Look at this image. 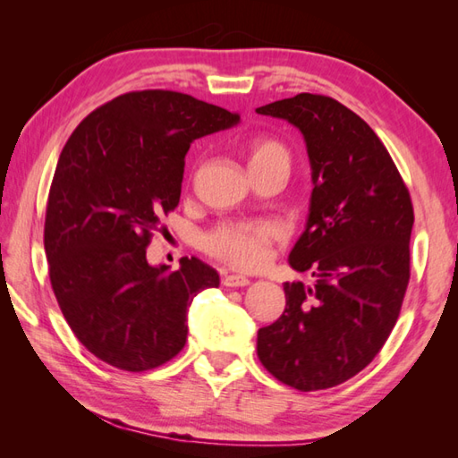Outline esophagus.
<instances>
[{"mask_svg": "<svg viewBox=\"0 0 458 458\" xmlns=\"http://www.w3.org/2000/svg\"><path fill=\"white\" fill-rule=\"evenodd\" d=\"M222 284L226 287H244L250 284V279L244 276H224Z\"/></svg>", "mask_w": 458, "mask_h": 458, "instance_id": "1", "label": "esophagus"}]
</instances>
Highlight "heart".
<instances>
[{
	"label": "heart",
	"instance_id": "obj_1",
	"mask_svg": "<svg viewBox=\"0 0 458 458\" xmlns=\"http://www.w3.org/2000/svg\"><path fill=\"white\" fill-rule=\"evenodd\" d=\"M246 159L251 174L267 169L291 167V149L274 135H256L246 143ZM284 238V228L276 220L222 222L202 236L207 254L236 269H258L267 264L271 248Z\"/></svg>",
	"mask_w": 458,
	"mask_h": 458
}]
</instances>
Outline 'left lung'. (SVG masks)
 Instances as JSON below:
<instances>
[{
    "instance_id": "left-lung-1",
    "label": "left lung",
    "mask_w": 458,
    "mask_h": 458,
    "mask_svg": "<svg viewBox=\"0 0 458 458\" xmlns=\"http://www.w3.org/2000/svg\"><path fill=\"white\" fill-rule=\"evenodd\" d=\"M258 114L305 135L313 194L289 254L315 287L285 284V310L258 330V358L281 384L328 390L372 362L400 317L410 284L413 204L390 151L344 104L297 94Z\"/></svg>"
}]
</instances>
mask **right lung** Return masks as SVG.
Segmentation results:
<instances>
[{"label":"right lung","instance_id":"add662e5","mask_svg":"<svg viewBox=\"0 0 458 458\" xmlns=\"http://www.w3.org/2000/svg\"><path fill=\"white\" fill-rule=\"evenodd\" d=\"M240 114L174 90H135L79 123L58 157L45 214L48 277L68 327L102 362L145 372L187 343V310L218 287L216 269L182 258L165 276L145 250L179 207L191 143Z\"/></svg>","mask_w":458,"mask_h":458}]
</instances>
